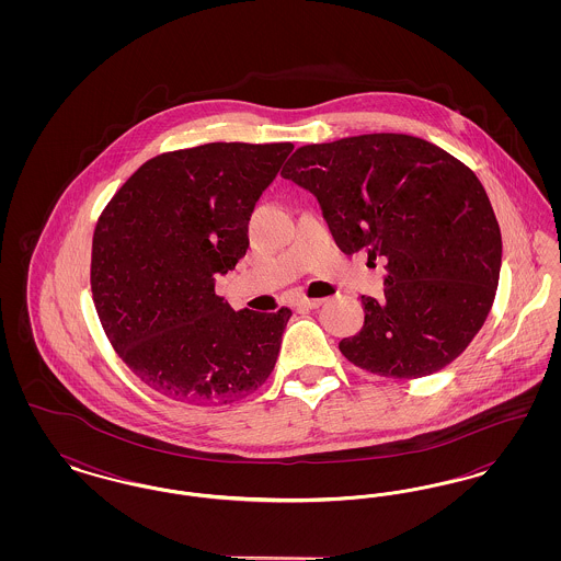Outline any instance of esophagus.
Masks as SVG:
<instances>
[{
  "label": "esophagus",
  "mask_w": 561,
  "mask_h": 561,
  "mask_svg": "<svg viewBox=\"0 0 561 561\" xmlns=\"http://www.w3.org/2000/svg\"><path fill=\"white\" fill-rule=\"evenodd\" d=\"M321 302H323V298H298L294 302V307L296 309H318Z\"/></svg>",
  "instance_id": "1"
}]
</instances>
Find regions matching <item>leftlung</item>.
Masks as SVG:
<instances>
[{
  "label": "left lung",
  "instance_id": "left-lung-1",
  "mask_svg": "<svg viewBox=\"0 0 561 561\" xmlns=\"http://www.w3.org/2000/svg\"><path fill=\"white\" fill-rule=\"evenodd\" d=\"M282 176L320 204L336 245L385 261V296H362L364 325L339 343L362 370L421 378L454 362L494 302L503 240L480 179L408 134L305 145Z\"/></svg>",
  "mask_w": 561,
  "mask_h": 561
}]
</instances>
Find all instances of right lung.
<instances>
[{"label":"right lung","instance_id":"obj_1","mask_svg":"<svg viewBox=\"0 0 561 561\" xmlns=\"http://www.w3.org/2000/svg\"><path fill=\"white\" fill-rule=\"evenodd\" d=\"M293 142H208L145 161L92 240V296L117 355L145 385L195 405L231 403L273 373L293 311H233L216 275L245 254L248 220Z\"/></svg>","mask_w":561,"mask_h":561}]
</instances>
